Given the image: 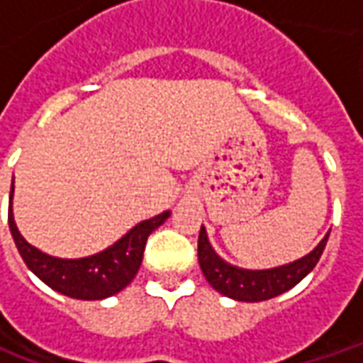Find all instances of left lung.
I'll return each instance as SVG.
<instances>
[{"instance_id": "left-lung-1", "label": "left lung", "mask_w": 363, "mask_h": 363, "mask_svg": "<svg viewBox=\"0 0 363 363\" xmlns=\"http://www.w3.org/2000/svg\"><path fill=\"white\" fill-rule=\"evenodd\" d=\"M328 235L330 231H327V235L320 239V243L311 252H307L305 257L294 262L264 268V270H251V268L235 267L221 259L220 255L213 251L212 243L208 239V231L202 225L200 235H198V262L208 284L216 291H220L221 296L231 297L235 301L257 303V301H267V299L280 296L303 280L305 276L317 267L320 255L327 247Z\"/></svg>"}]
</instances>
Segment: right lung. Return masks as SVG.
Returning a JSON list of instances; mask_svg holds the SVG:
<instances>
[{
    "label": "right lung",
    "mask_w": 363,
    "mask_h": 363,
    "mask_svg": "<svg viewBox=\"0 0 363 363\" xmlns=\"http://www.w3.org/2000/svg\"><path fill=\"white\" fill-rule=\"evenodd\" d=\"M13 189L15 186L11 182L9 231L28 270L38 276L54 291L74 297V299H85V301L106 299L126 288L142 267L147 237L159 225H163L167 218L171 216V210H167L155 218L140 221L126 235L120 237L116 243H112L104 251L95 252L91 257L60 259V257H52L48 252L36 249L35 245H30L21 235L19 228L15 223V216H13Z\"/></svg>",
    "instance_id": "obj_1"
}]
</instances>
